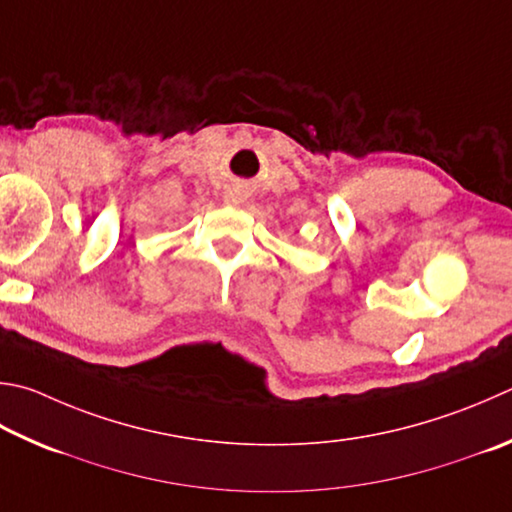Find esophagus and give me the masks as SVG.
<instances>
[{"label":"esophagus","instance_id":"1","mask_svg":"<svg viewBox=\"0 0 512 512\" xmlns=\"http://www.w3.org/2000/svg\"><path fill=\"white\" fill-rule=\"evenodd\" d=\"M226 201H230V203H235L237 199H235V197H232V194H230V197H226Z\"/></svg>","mask_w":512,"mask_h":512}]
</instances>
